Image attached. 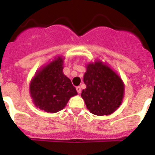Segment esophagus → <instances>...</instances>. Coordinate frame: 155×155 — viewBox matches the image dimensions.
<instances>
[{
  "mask_svg": "<svg viewBox=\"0 0 155 155\" xmlns=\"http://www.w3.org/2000/svg\"><path fill=\"white\" fill-rule=\"evenodd\" d=\"M76 91H77V92H78V93H81V91H82V90H81V87H80V86H77V87H76Z\"/></svg>",
  "mask_w": 155,
  "mask_h": 155,
  "instance_id": "34e87169",
  "label": "esophagus"
}]
</instances>
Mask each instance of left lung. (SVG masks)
<instances>
[{
    "mask_svg": "<svg viewBox=\"0 0 155 155\" xmlns=\"http://www.w3.org/2000/svg\"><path fill=\"white\" fill-rule=\"evenodd\" d=\"M83 82L86 88L82 91L81 96L91 113L99 116L111 115L121 105L125 84L115 71L102 60L86 65Z\"/></svg>",
    "mask_w": 155,
    "mask_h": 155,
    "instance_id": "left-lung-1",
    "label": "left lung"
}]
</instances>
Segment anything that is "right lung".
Returning a JSON list of instances; mask_svg holds the SVG:
<instances>
[{
	"mask_svg": "<svg viewBox=\"0 0 155 155\" xmlns=\"http://www.w3.org/2000/svg\"><path fill=\"white\" fill-rule=\"evenodd\" d=\"M65 58L56 56L42 66L30 83L33 103L40 110L56 113L63 109L69 99L77 95L76 88L63 72Z\"/></svg>",
	"mask_w": 155,
	"mask_h": 155,
	"instance_id": "obj_1",
	"label": "right lung"
}]
</instances>
